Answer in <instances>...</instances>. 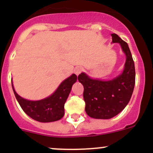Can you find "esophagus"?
<instances>
[{
    "label": "esophagus",
    "instance_id": "obj_1",
    "mask_svg": "<svg viewBox=\"0 0 153 153\" xmlns=\"http://www.w3.org/2000/svg\"><path fill=\"white\" fill-rule=\"evenodd\" d=\"M83 70H84V69H83L82 67H78L75 68V69H74V72H75V75H79V74H81V72H83Z\"/></svg>",
    "mask_w": 153,
    "mask_h": 153
}]
</instances>
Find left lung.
I'll list each match as a JSON object with an SVG mask.
<instances>
[{
    "instance_id": "left-lung-1",
    "label": "left lung",
    "mask_w": 153,
    "mask_h": 153,
    "mask_svg": "<svg viewBox=\"0 0 153 153\" xmlns=\"http://www.w3.org/2000/svg\"><path fill=\"white\" fill-rule=\"evenodd\" d=\"M111 36L112 43L120 44L126 55L122 73L109 81L92 79L84 72L78 77L84 86L86 114L97 119H109L120 113L129 103L135 86V64L129 46L116 34Z\"/></svg>"
}]
</instances>
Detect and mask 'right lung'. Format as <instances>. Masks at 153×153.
<instances>
[{"mask_svg":"<svg viewBox=\"0 0 153 153\" xmlns=\"http://www.w3.org/2000/svg\"><path fill=\"white\" fill-rule=\"evenodd\" d=\"M77 76L72 74L64 80L52 95L39 101H29L16 93L12 82V89L17 101L27 115L39 122H52L63 118L64 115V104L70 93Z\"/></svg>","mask_w":153,"mask_h":153,"instance_id":"obj_1","label":"right lung"}]
</instances>
